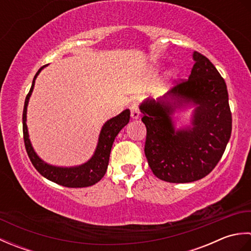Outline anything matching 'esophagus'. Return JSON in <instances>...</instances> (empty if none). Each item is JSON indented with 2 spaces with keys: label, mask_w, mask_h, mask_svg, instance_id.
<instances>
[{
  "label": "esophagus",
  "mask_w": 251,
  "mask_h": 251,
  "mask_svg": "<svg viewBox=\"0 0 251 251\" xmlns=\"http://www.w3.org/2000/svg\"><path fill=\"white\" fill-rule=\"evenodd\" d=\"M130 116L132 120H138L140 117V111L136 103L130 105Z\"/></svg>",
  "instance_id": "obj_1"
}]
</instances>
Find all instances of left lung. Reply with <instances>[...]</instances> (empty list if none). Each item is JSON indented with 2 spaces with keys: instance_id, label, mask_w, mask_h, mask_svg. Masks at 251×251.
Here are the masks:
<instances>
[{
  "instance_id": "left-lung-1",
  "label": "left lung",
  "mask_w": 251,
  "mask_h": 251,
  "mask_svg": "<svg viewBox=\"0 0 251 251\" xmlns=\"http://www.w3.org/2000/svg\"><path fill=\"white\" fill-rule=\"evenodd\" d=\"M189 78L158 100L140 105L147 127L145 153L153 174L173 183L206 177L220 161L232 131V114L225 79L210 60L193 52ZM193 104L191 126L176 130L171 115Z\"/></svg>"
}]
</instances>
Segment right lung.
Masks as SVG:
<instances>
[{
    "label": "right lung",
    "instance_id": "right-lung-1",
    "mask_svg": "<svg viewBox=\"0 0 251 251\" xmlns=\"http://www.w3.org/2000/svg\"><path fill=\"white\" fill-rule=\"evenodd\" d=\"M45 67H47V65L40 68V70L36 72L33 82H32L30 92L26 95L25 100L23 113V129L26 153H28L30 161L33 164V166L37 172L46 179L52 181V182L67 186V188H85V186L94 185L98 181H100L106 173L112 145H113L115 137L121 131L123 127L128 124L130 119V111L126 109L119 115L112 117L111 120L104 123V125L102 126L100 131L98 145L97 148H96L94 155L86 163L74 167H58L45 163L43 159H41L37 156V154L33 150V148H32L31 141L29 139L28 127H26L25 123L26 106H28L31 94L33 92L35 78Z\"/></svg>",
    "mask_w": 251,
    "mask_h": 251
}]
</instances>
